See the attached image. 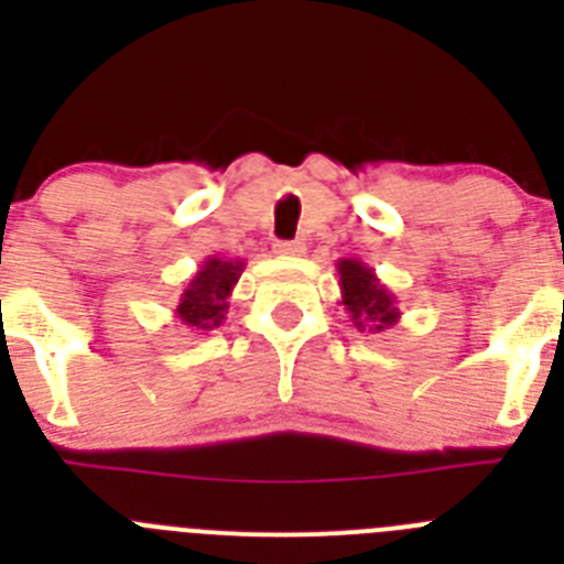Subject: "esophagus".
Returning <instances> with one entry per match:
<instances>
[{"label": "esophagus", "instance_id": "1", "mask_svg": "<svg viewBox=\"0 0 564 564\" xmlns=\"http://www.w3.org/2000/svg\"><path fill=\"white\" fill-rule=\"evenodd\" d=\"M305 251V242H299V239H279V242H273V253H279V257H302Z\"/></svg>", "mask_w": 564, "mask_h": 564}]
</instances>
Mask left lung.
<instances>
[{
  "label": "left lung",
  "mask_w": 564,
  "mask_h": 564,
  "mask_svg": "<svg viewBox=\"0 0 564 564\" xmlns=\"http://www.w3.org/2000/svg\"><path fill=\"white\" fill-rule=\"evenodd\" d=\"M336 271L338 288H341V305L356 330L383 333L401 322L398 296L390 288L381 285L376 268H370L361 259H338Z\"/></svg>",
  "instance_id": "obj_1"
}]
</instances>
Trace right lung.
<instances>
[{
	"instance_id": "obj_1",
	"label": "right lung",
	"mask_w": 564,
	"mask_h": 564,
	"mask_svg": "<svg viewBox=\"0 0 564 564\" xmlns=\"http://www.w3.org/2000/svg\"><path fill=\"white\" fill-rule=\"evenodd\" d=\"M246 271L242 259L226 257H208L197 271L192 273L186 285H183L174 318L186 325L188 330H214L226 322L228 299H231L234 285L239 282Z\"/></svg>"
}]
</instances>
